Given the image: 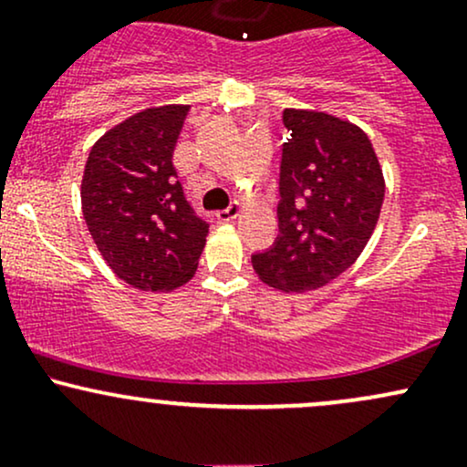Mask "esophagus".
<instances>
[{
    "label": "esophagus",
    "mask_w": 467,
    "mask_h": 467,
    "mask_svg": "<svg viewBox=\"0 0 467 467\" xmlns=\"http://www.w3.org/2000/svg\"><path fill=\"white\" fill-rule=\"evenodd\" d=\"M241 213H244V206H241L239 202H234V203H230L226 211H219L217 219L219 222H233V219H237L241 215Z\"/></svg>",
    "instance_id": "34e87169"
}]
</instances>
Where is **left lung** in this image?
Returning <instances> with one entry per match:
<instances>
[{
	"label": "left lung",
	"instance_id": "obj_1",
	"mask_svg": "<svg viewBox=\"0 0 467 467\" xmlns=\"http://www.w3.org/2000/svg\"><path fill=\"white\" fill-rule=\"evenodd\" d=\"M283 125L278 239L252 256V267L281 292H312L367 248L387 184L368 136L347 118L289 107Z\"/></svg>",
	"mask_w": 467,
	"mask_h": 467
}]
</instances>
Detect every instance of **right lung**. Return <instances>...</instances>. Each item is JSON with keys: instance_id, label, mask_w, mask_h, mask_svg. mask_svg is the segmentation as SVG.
<instances>
[{"instance_id": "obj_1", "label": "right lung", "mask_w": 467, "mask_h": 467, "mask_svg": "<svg viewBox=\"0 0 467 467\" xmlns=\"http://www.w3.org/2000/svg\"><path fill=\"white\" fill-rule=\"evenodd\" d=\"M191 105L149 107L94 142L80 182V206L111 272L142 292L189 283L208 223L184 200L173 149Z\"/></svg>"}]
</instances>
